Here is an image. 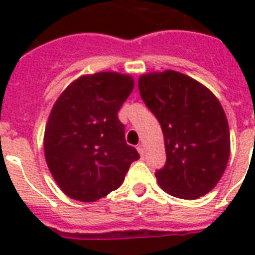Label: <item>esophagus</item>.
Returning <instances> with one entry per match:
<instances>
[{
  "instance_id": "1",
  "label": "esophagus",
  "mask_w": 255,
  "mask_h": 255,
  "mask_svg": "<svg viewBox=\"0 0 255 255\" xmlns=\"http://www.w3.org/2000/svg\"><path fill=\"white\" fill-rule=\"evenodd\" d=\"M137 151H139L140 156H141V157H144V153H145V151H144V147L141 145V144H139V145H137Z\"/></svg>"
}]
</instances>
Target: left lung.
Here are the masks:
<instances>
[{"label": "left lung", "mask_w": 255, "mask_h": 255, "mask_svg": "<svg viewBox=\"0 0 255 255\" xmlns=\"http://www.w3.org/2000/svg\"><path fill=\"white\" fill-rule=\"evenodd\" d=\"M139 91L164 133L167 163L155 173L160 188L184 200L210 192L230 155L228 119L216 95L173 70L141 75Z\"/></svg>", "instance_id": "1"}]
</instances>
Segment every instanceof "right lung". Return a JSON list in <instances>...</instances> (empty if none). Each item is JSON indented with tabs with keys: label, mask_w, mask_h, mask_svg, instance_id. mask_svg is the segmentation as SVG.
I'll use <instances>...</instances> for the list:
<instances>
[{
	"label": "right lung",
	"mask_w": 255,
	"mask_h": 255,
	"mask_svg": "<svg viewBox=\"0 0 255 255\" xmlns=\"http://www.w3.org/2000/svg\"><path fill=\"white\" fill-rule=\"evenodd\" d=\"M127 74L82 75L50 112L43 147L47 167L66 196L92 202L118 189L140 157L124 137L118 111L133 90Z\"/></svg>",
	"instance_id": "1"
}]
</instances>
